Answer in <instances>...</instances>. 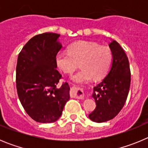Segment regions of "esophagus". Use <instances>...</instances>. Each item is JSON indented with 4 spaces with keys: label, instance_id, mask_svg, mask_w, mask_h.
Segmentation results:
<instances>
[{
    "label": "esophagus",
    "instance_id": "esophagus-1",
    "mask_svg": "<svg viewBox=\"0 0 148 148\" xmlns=\"http://www.w3.org/2000/svg\"><path fill=\"white\" fill-rule=\"evenodd\" d=\"M72 97L76 98V99H84V93L82 88L80 87H72Z\"/></svg>",
    "mask_w": 148,
    "mask_h": 148
}]
</instances>
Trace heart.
Wrapping results in <instances>:
<instances>
[{
  "label": "heart",
  "instance_id": "b5f03b06",
  "mask_svg": "<svg viewBox=\"0 0 148 148\" xmlns=\"http://www.w3.org/2000/svg\"><path fill=\"white\" fill-rule=\"evenodd\" d=\"M112 61L113 53L109 47L84 40L70 44L67 53H60L56 56V64L65 74H72L79 64L82 69L72 78L76 82H88L91 78L94 81L102 79Z\"/></svg>",
  "mask_w": 148,
  "mask_h": 148
}]
</instances>
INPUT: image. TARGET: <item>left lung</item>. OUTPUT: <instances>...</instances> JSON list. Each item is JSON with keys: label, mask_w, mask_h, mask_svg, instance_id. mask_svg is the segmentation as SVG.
<instances>
[{"label": "left lung", "mask_w": 148, "mask_h": 148, "mask_svg": "<svg viewBox=\"0 0 148 148\" xmlns=\"http://www.w3.org/2000/svg\"><path fill=\"white\" fill-rule=\"evenodd\" d=\"M113 53V64L108 75L94 87L92 97L96 108L89 118L97 123L113 119L126 102L130 86L129 61L121 46L113 40L109 44Z\"/></svg>", "instance_id": "8db88e82"}]
</instances>
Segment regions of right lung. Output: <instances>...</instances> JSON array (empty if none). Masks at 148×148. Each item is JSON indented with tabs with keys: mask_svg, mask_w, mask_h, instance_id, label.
I'll return each instance as SVG.
<instances>
[{
	"mask_svg": "<svg viewBox=\"0 0 148 148\" xmlns=\"http://www.w3.org/2000/svg\"><path fill=\"white\" fill-rule=\"evenodd\" d=\"M60 35L44 32L23 46L18 57L16 88L26 113L40 123H52L61 116L70 99L66 82L58 86L62 75L56 70V56L61 45Z\"/></svg>",
	"mask_w": 148,
	"mask_h": 148,
	"instance_id": "right-lung-1",
	"label": "right lung"
}]
</instances>
